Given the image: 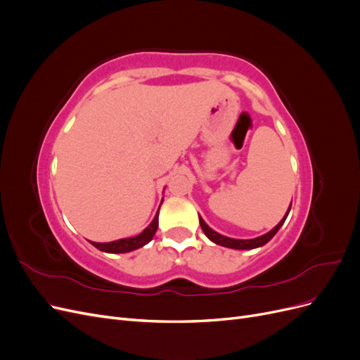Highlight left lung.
I'll return each instance as SVG.
<instances>
[{
  "instance_id": "8db88e82",
  "label": "left lung",
  "mask_w": 360,
  "mask_h": 360,
  "mask_svg": "<svg viewBox=\"0 0 360 360\" xmlns=\"http://www.w3.org/2000/svg\"><path fill=\"white\" fill-rule=\"evenodd\" d=\"M290 209H291V205H290ZM290 209H288L287 214L284 216V219H282V221L274 228V230H270V231H269L267 234H264V236H259V237H257V238H250V240H238V238H230V237H225V236H222V234H219V233H216V231H213L212 228L201 219V217H200V225H201V228H202L204 234H205L207 237H209L210 240H212L213 243H216V245H221V246H225V248H233V249H254V248H259V246L266 245V243L270 240V238L278 233V230L282 226V224L285 222L287 216H288V213H290Z\"/></svg>"
}]
</instances>
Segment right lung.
Instances as JSON below:
<instances>
[{
    "mask_svg": "<svg viewBox=\"0 0 360 360\" xmlns=\"http://www.w3.org/2000/svg\"><path fill=\"white\" fill-rule=\"evenodd\" d=\"M158 214L155 216L153 222H151L146 230L141 233L139 236L135 237H129V238H122V240H115V242H110V243H96L91 242L93 246H96L97 249L105 250V252H111V254H123V252H129V250L138 249L141 246L147 245L151 238H153L156 230H158Z\"/></svg>",
    "mask_w": 360,
    "mask_h": 360,
    "instance_id": "right-lung-1",
    "label": "right lung"
}]
</instances>
